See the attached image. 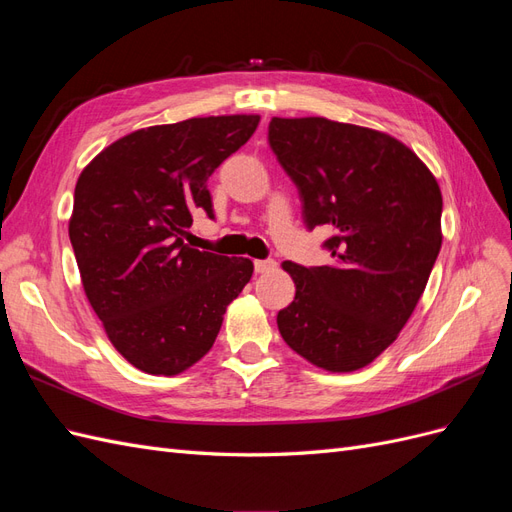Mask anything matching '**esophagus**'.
<instances>
[{
  "mask_svg": "<svg viewBox=\"0 0 512 512\" xmlns=\"http://www.w3.org/2000/svg\"><path fill=\"white\" fill-rule=\"evenodd\" d=\"M275 269V260L273 258H267V260H254V271L256 273H267Z\"/></svg>",
  "mask_w": 512,
  "mask_h": 512,
  "instance_id": "obj_1",
  "label": "esophagus"
}]
</instances>
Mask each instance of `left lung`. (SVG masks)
I'll return each mask as SVG.
<instances>
[{"instance_id": "obj_1", "label": "left lung", "mask_w": 512, "mask_h": 512, "mask_svg": "<svg viewBox=\"0 0 512 512\" xmlns=\"http://www.w3.org/2000/svg\"><path fill=\"white\" fill-rule=\"evenodd\" d=\"M269 145L297 185L307 230H333L322 243L331 265L284 262L297 292L277 329L309 363L361 369L395 342L436 265L438 181L397 138L324 117H273Z\"/></svg>"}]
</instances>
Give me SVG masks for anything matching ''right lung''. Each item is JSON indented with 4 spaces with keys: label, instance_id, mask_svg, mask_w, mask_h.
<instances>
[{
    "label": "right lung",
    "instance_id": "right-lung-1",
    "mask_svg": "<svg viewBox=\"0 0 512 512\" xmlns=\"http://www.w3.org/2000/svg\"><path fill=\"white\" fill-rule=\"evenodd\" d=\"M258 115L153 126L119 138L76 181L70 243L87 299L134 367L175 376L211 350L252 260L200 252L183 237L213 220L207 181L250 141Z\"/></svg>",
    "mask_w": 512,
    "mask_h": 512
}]
</instances>
